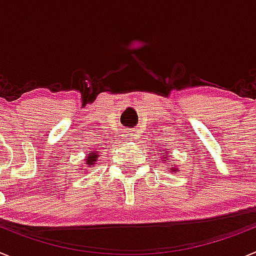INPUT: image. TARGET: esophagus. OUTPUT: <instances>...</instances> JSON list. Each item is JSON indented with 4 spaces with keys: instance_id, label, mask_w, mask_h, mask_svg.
Instances as JSON below:
<instances>
[{
    "instance_id": "34e87169",
    "label": "esophagus",
    "mask_w": 256,
    "mask_h": 256,
    "mask_svg": "<svg viewBox=\"0 0 256 256\" xmlns=\"http://www.w3.org/2000/svg\"><path fill=\"white\" fill-rule=\"evenodd\" d=\"M124 137H126V140H133L134 137H136V130H126Z\"/></svg>"
}]
</instances>
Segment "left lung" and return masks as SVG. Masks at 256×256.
Segmentation results:
<instances>
[{"instance_id":"obj_1","label":"left lung","mask_w":256,"mask_h":256,"mask_svg":"<svg viewBox=\"0 0 256 256\" xmlns=\"http://www.w3.org/2000/svg\"><path fill=\"white\" fill-rule=\"evenodd\" d=\"M164 152H166V150H164ZM163 154H166V156H163V159H164V160H167L168 154H170V152H168V154H167V152H163ZM176 171H178V170H176Z\"/></svg>"}]
</instances>
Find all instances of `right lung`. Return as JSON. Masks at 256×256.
Here are the masks:
<instances>
[{
	"mask_svg": "<svg viewBox=\"0 0 256 256\" xmlns=\"http://www.w3.org/2000/svg\"><path fill=\"white\" fill-rule=\"evenodd\" d=\"M98 152H89V155L86 156V166H88V167H93V166L96 164V162H97V158H98Z\"/></svg>",
	"mask_w": 256,
	"mask_h": 256,
	"instance_id": "add662e5",
	"label": "right lung"
}]
</instances>
